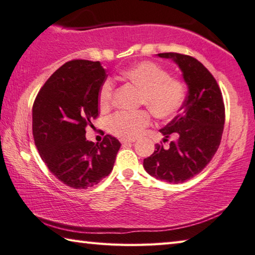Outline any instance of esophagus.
<instances>
[{
	"label": "esophagus",
	"instance_id": "esophagus-1",
	"mask_svg": "<svg viewBox=\"0 0 255 255\" xmlns=\"http://www.w3.org/2000/svg\"><path fill=\"white\" fill-rule=\"evenodd\" d=\"M120 141H122V144H123V145H130V144H132V143H133V141H135V140H129V139H122V140H120Z\"/></svg>",
	"mask_w": 255,
	"mask_h": 255
}]
</instances>
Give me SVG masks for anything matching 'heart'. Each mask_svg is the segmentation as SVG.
<instances>
[{
  "label": "heart",
  "instance_id": "1",
  "mask_svg": "<svg viewBox=\"0 0 255 255\" xmlns=\"http://www.w3.org/2000/svg\"><path fill=\"white\" fill-rule=\"evenodd\" d=\"M123 76L141 90L139 103L147 107L157 119H169L180 110L185 98L182 81L169 75L157 64L140 62L123 72ZM115 83L106 79L99 89V103L101 108H109L114 100ZM150 124L148 110L119 111L108 120V129L112 135L123 139H133Z\"/></svg>",
  "mask_w": 255,
  "mask_h": 255
}]
</instances>
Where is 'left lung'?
<instances>
[{"label": "left lung", "instance_id": "8db88e82", "mask_svg": "<svg viewBox=\"0 0 255 255\" xmlns=\"http://www.w3.org/2000/svg\"><path fill=\"white\" fill-rule=\"evenodd\" d=\"M159 57L172 58L183 74L189 91L181 112L162 128L163 141L172 133L167 148L156 144V150L144 158L146 172L158 180L181 183L193 178L205 169L221 145L225 106L223 94L213 74L199 60L179 53H162Z\"/></svg>", "mask_w": 255, "mask_h": 255}]
</instances>
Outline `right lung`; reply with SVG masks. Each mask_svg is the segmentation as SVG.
Listing matches in <instances>:
<instances>
[{"label":"right lung","instance_id":"obj_1","mask_svg":"<svg viewBox=\"0 0 255 255\" xmlns=\"http://www.w3.org/2000/svg\"><path fill=\"white\" fill-rule=\"evenodd\" d=\"M107 76L99 62L70 60L33 102L34 144L51 173L71 188L93 187L109 175L122 146L111 135L97 144L85 138V128L99 116V89Z\"/></svg>","mask_w":255,"mask_h":255}]
</instances>
